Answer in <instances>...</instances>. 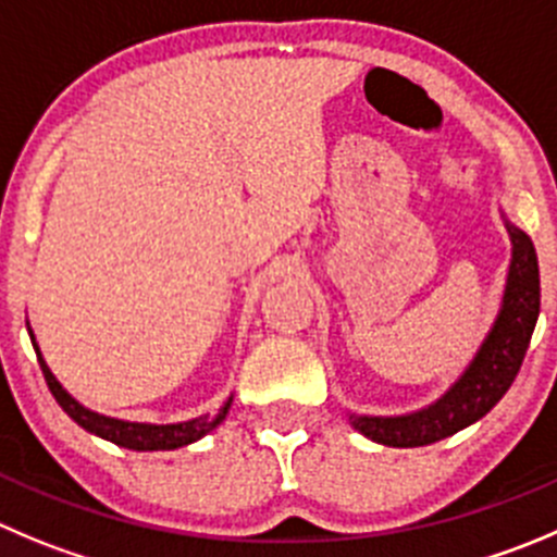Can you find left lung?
I'll return each instance as SVG.
<instances>
[{"label":"left lung","instance_id":"8db88e82","mask_svg":"<svg viewBox=\"0 0 557 557\" xmlns=\"http://www.w3.org/2000/svg\"><path fill=\"white\" fill-rule=\"evenodd\" d=\"M500 215L511 240V262H508L500 309L475 355L462 374L421 410L401 412V416L347 412L349 426L358 429L363 437L394 448L429 446L481 421L511 388L536 327L542 293H539V259L533 240L520 226H513L506 213Z\"/></svg>","mask_w":557,"mask_h":557}]
</instances>
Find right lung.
Returning <instances> with one entry per match:
<instances>
[{
	"instance_id": "obj_1",
	"label": "right lung",
	"mask_w": 557,
	"mask_h": 557,
	"mask_svg": "<svg viewBox=\"0 0 557 557\" xmlns=\"http://www.w3.org/2000/svg\"><path fill=\"white\" fill-rule=\"evenodd\" d=\"M26 331H29L32 347H35L37 363H40V369H44V377L46 383H49V391L54 394V399L60 401L62 410H65L78 426L87 429L89 434H98V437L114 443V446L131 448V451H174V448L190 446V443L202 441L208 432H213V429L226 418L232 401H235V394H230L215 416L205 412V416L188 418V421H177V423H139V421H125V418L103 416V412H95L89 410V407H84L82 401L73 399V396L62 388V383L54 377V372H51L49 363H46L44 352H40V347H37L29 322H26Z\"/></svg>"
}]
</instances>
